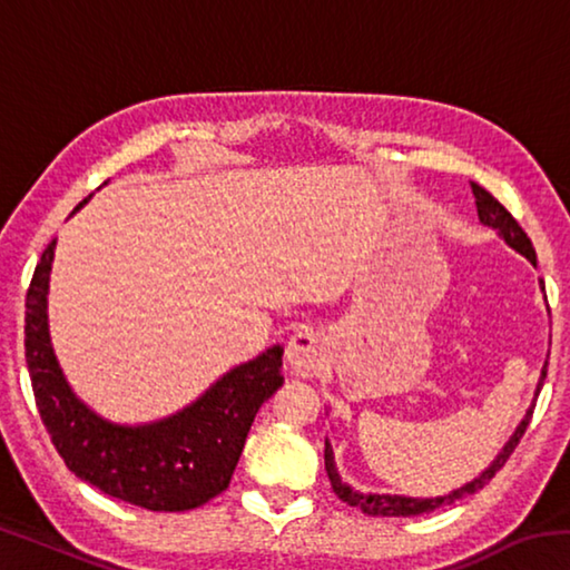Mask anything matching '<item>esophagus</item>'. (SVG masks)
I'll return each mask as SVG.
<instances>
[{
  "mask_svg": "<svg viewBox=\"0 0 570 570\" xmlns=\"http://www.w3.org/2000/svg\"><path fill=\"white\" fill-rule=\"evenodd\" d=\"M286 362L302 377H316L326 364V344L320 334L296 332L286 346Z\"/></svg>",
  "mask_w": 570,
  "mask_h": 570,
  "instance_id": "esophagus-1",
  "label": "esophagus"
}]
</instances>
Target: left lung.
<instances>
[{"mask_svg":"<svg viewBox=\"0 0 570 570\" xmlns=\"http://www.w3.org/2000/svg\"><path fill=\"white\" fill-rule=\"evenodd\" d=\"M472 188V196H475V206H478V218L480 224H485L490 228H495L500 236L505 238L508 246H513L518 254H523L530 264L535 266V248L533 244H530V238L523 228L518 226V220L508 214V208L500 204V200L493 196V193H488L482 186H478V183H470ZM546 372H548V362L543 366V374H540V382H538V390H535V397L540 394V387H543V380H546ZM533 407H535V400L533 404H530V410L525 412L523 422L518 424V430L513 432V438L508 440V445L503 448V452L493 460V465H490L485 472H480V478H475L472 482H468V485H462L460 490H452L450 495H442V498H402V495H372V493H360V490H352L346 482H342L340 472H336V465H334V452L330 448V442L324 445V468H326V475H330V482L334 488V493L340 500H344L346 505L352 508H360L362 513L366 515H420V513H430V510H435L440 505H450L455 503V500H460L462 495H472L478 493V490L482 485H488L490 480L495 478V472L505 465L508 458L513 455V450L518 448L520 438L525 435V428L530 417H533Z\"/></svg>","mask_w":570,"mask_h":570,"instance_id":"1","label":"left lung"}]
</instances>
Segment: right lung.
Returning a JSON list of instances; mask_svg holds the SVG:
<instances>
[{
	"label": "right lung",
	"mask_w": 570,
	"mask_h": 570,
	"mask_svg": "<svg viewBox=\"0 0 570 570\" xmlns=\"http://www.w3.org/2000/svg\"><path fill=\"white\" fill-rule=\"evenodd\" d=\"M55 244L42 250L24 304V360L55 450L77 478L125 503L166 513L208 503L228 488L258 407L284 384V350L236 366L166 420L135 428L102 420L75 397L47 330Z\"/></svg>",
	"instance_id": "add662e5"
}]
</instances>
